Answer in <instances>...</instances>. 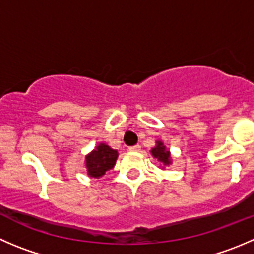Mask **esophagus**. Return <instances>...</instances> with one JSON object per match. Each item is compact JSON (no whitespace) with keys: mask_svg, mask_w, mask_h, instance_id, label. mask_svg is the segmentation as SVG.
<instances>
[{"mask_svg":"<svg viewBox=\"0 0 254 254\" xmlns=\"http://www.w3.org/2000/svg\"><path fill=\"white\" fill-rule=\"evenodd\" d=\"M128 149L132 152H138L139 149H141V146H139V144H134V146L128 147Z\"/></svg>","mask_w":254,"mask_h":254,"instance_id":"obj_1","label":"esophagus"}]
</instances>
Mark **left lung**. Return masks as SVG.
<instances>
[{"label":"left lung","mask_w":254,"mask_h":254,"mask_svg":"<svg viewBox=\"0 0 254 254\" xmlns=\"http://www.w3.org/2000/svg\"><path fill=\"white\" fill-rule=\"evenodd\" d=\"M152 156L154 157V158H157L158 161L163 162L165 165H170L171 163V156H170V152L166 149V147L163 146V143L162 142H157V146L154 147V148H152Z\"/></svg>","instance_id":"8db88e82"}]
</instances>
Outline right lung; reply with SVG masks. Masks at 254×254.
Here are the masks:
<instances>
[{
    "instance_id": "add662e5",
    "label": "right lung",
    "mask_w": 254,
    "mask_h": 254,
    "mask_svg": "<svg viewBox=\"0 0 254 254\" xmlns=\"http://www.w3.org/2000/svg\"><path fill=\"white\" fill-rule=\"evenodd\" d=\"M117 156V151L112 149L110 146L105 143L98 144L97 148L86 157L87 172L91 177H102L108 170L113 168Z\"/></svg>"
}]
</instances>
